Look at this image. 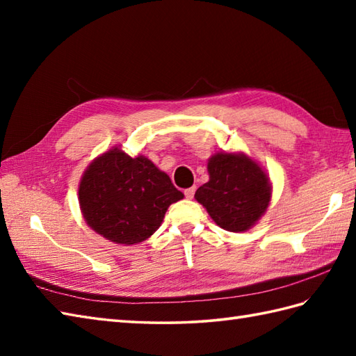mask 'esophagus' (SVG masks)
Masks as SVG:
<instances>
[{"label": "esophagus", "mask_w": 356, "mask_h": 356, "mask_svg": "<svg viewBox=\"0 0 356 356\" xmlns=\"http://www.w3.org/2000/svg\"><path fill=\"white\" fill-rule=\"evenodd\" d=\"M184 193H185V197H186V199H193V197H194V193H195V186L186 188V190H185Z\"/></svg>", "instance_id": "1"}]
</instances>
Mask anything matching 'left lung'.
I'll return each mask as SVG.
<instances>
[{
  "label": "left lung",
  "instance_id": "1",
  "mask_svg": "<svg viewBox=\"0 0 356 356\" xmlns=\"http://www.w3.org/2000/svg\"><path fill=\"white\" fill-rule=\"evenodd\" d=\"M209 180L194 194L209 217L229 232L251 229L266 213L270 179L263 166L243 151H218L208 159Z\"/></svg>",
  "mask_w": 356,
  "mask_h": 356
}]
</instances>
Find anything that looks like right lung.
<instances>
[{
	"instance_id": "right-lung-1",
	"label": "right lung",
	"mask_w": 356,
	"mask_h": 356,
	"mask_svg": "<svg viewBox=\"0 0 356 356\" xmlns=\"http://www.w3.org/2000/svg\"><path fill=\"white\" fill-rule=\"evenodd\" d=\"M86 223L113 243H142L162 225L171 203L184 199L166 172L147 156H128L120 145L93 159L79 188Z\"/></svg>"
}]
</instances>
